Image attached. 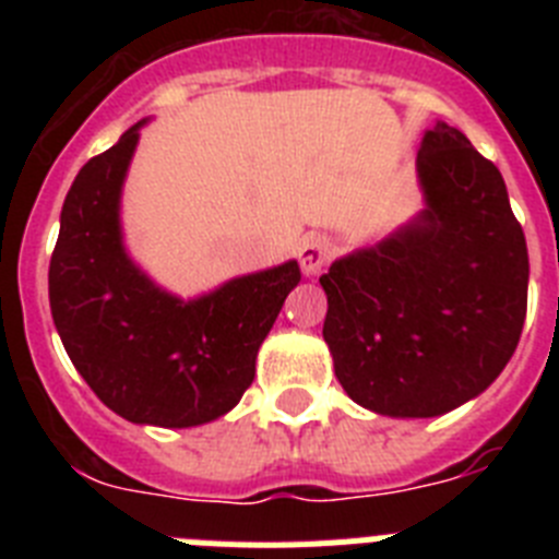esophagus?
I'll list each match as a JSON object with an SVG mask.
<instances>
[{"instance_id": "esophagus-1", "label": "esophagus", "mask_w": 559, "mask_h": 559, "mask_svg": "<svg viewBox=\"0 0 559 559\" xmlns=\"http://www.w3.org/2000/svg\"><path fill=\"white\" fill-rule=\"evenodd\" d=\"M335 246L328 235H308L299 246V265L308 276L319 274L333 260Z\"/></svg>"}]
</instances>
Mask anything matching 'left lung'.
I'll use <instances>...</instances> for the list:
<instances>
[{
	"label": "left lung",
	"mask_w": 559,
	"mask_h": 559,
	"mask_svg": "<svg viewBox=\"0 0 559 559\" xmlns=\"http://www.w3.org/2000/svg\"><path fill=\"white\" fill-rule=\"evenodd\" d=\"M417 173L426 212L319 280L335 378L386 417H437L481 394L526 319L530 251L498 167L437 122Z\"/></svg>",
	"instance_id": "1"
}]
</instances>
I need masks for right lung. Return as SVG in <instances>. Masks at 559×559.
Instances as JSON below:
<instances>
[{
	"label": "right lung",
	"instance_id": "right-lung-1",
	"mask_svg": "<svg viewBox=\"0 0 559 559\" xmlns=\"http://www.w3.org/2000/svg\"><path fill=\"white\" fill-rule=\"evenodd\" d=\"M140 126L88 159L61 210L49 260V308L63 349L114 414L190 428L235 408L254 380L257 349L302 271L290 260L181 302L128 260L120 190Z\"/></svg>",
	"mask_w": 559,
	"mask_h": 559
}]
</instances>
